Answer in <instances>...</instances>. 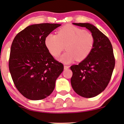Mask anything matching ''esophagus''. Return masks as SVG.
<instances>
[{
    "label": "esophagus",
    "mask_w": 124,
    "mask_h": 124,
    "mask_svg": "<svg viewBox=\"0 0 124 124\" xmlns=\"http://www.w3.org/2000/svg\"><path fill=\"white\" fill-rule=\"evenodd\" d=\"M64 70H67L69 68V66H67V65H64Z\"/></svg>",
    "instance_id": "34e87169"
}]
</instances>
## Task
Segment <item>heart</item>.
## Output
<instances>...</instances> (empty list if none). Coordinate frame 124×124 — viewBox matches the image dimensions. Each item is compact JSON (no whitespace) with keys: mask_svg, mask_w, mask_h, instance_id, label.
Listing matches in <instances>:
<instances>
[{"mask_svg":"<svg viewBox=\"0 0 124 124\" xmlns=\"http://www.w3.org/2000/svg\"><path fill=\"white\" fill-rule=\"evenodd\" d=\"M44 44L49 52L54 57L60 56L65 46L67 52L59 58V60L68 64L75 60L82 62L86 59L93 50L95 39L90 32L67 25L60 28L57 35H47Z\"/></svg>","mask_w":124,"mask_h":124,"instance_id":"1","label":"heart"}]
</instances>
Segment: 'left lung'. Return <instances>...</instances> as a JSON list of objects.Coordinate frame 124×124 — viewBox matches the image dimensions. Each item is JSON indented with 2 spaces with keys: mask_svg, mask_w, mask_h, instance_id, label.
I'll return each mask as SVG.
<instances>
[{
  "mask_svg": "<svg viewBox=\"0 0 124 124\" xmlns=\"http://www.w3.org/2000/svg\"><path fill=\"white\" fill-rule=\"evenodd\" d=\"M85 27L94 37L95 44L90 54L78 65L70 67L71 83L76 93L85 98H93L104 91L110 80L115 59L110 41L95 26L88 23H73Z\"/></svg>",
  "mask_w": 124,
  "mask_h": 124,
  "instance_id": "left-lung-1",
  "label": "left lung"
}]
</instances>
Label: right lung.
I'll return each mask as SVG.
<instances>
[{
	"instance_id": "1",
	"label": "right lung",
	"mask_w": 124,
	"mask_h": 124,
	"mask_svg": "<svg viewBox=\"0 0 124 124\" xmlns=\"http://www.w3.org/2000/svg\"><path fill=\"white\" fill-rule=\"evenodd\" d=\"M61 26L40 23L29 26L15 37L11 46L9 70L22 95L41 100L53 92L56 80L64 70L46 48L45 37Z\"/></svg>"
}]
</instances>
